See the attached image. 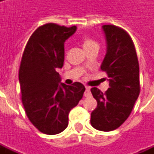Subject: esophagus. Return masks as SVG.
I'll return each mask as SVG.
<instances>
[{"label":"esophagus","mask_w":154,"mask_h":154,"mask_svg":"<svg viewBox=\"0 0 154 154\" xmlns=\"http://www.w3.org/2000/svg\"><path fill=\"white\" fill-rule=\"evenodd\" d=\"M85 97H89L91 95V87L86 86V91H85Z\"/></svg>","instance_id":"34e87169"}]
</instances>
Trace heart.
Returning a JSON list of instances; mask_svg holds the SVG:
<instances>
[{
	"label": "heart",
	"mask_w": 154,
	"mask_h": 154,
	"mask_svg": "<svg viewBox=\"0 0 154 154\" xmlns=\"http://www.w3.org/2000/svg\"><path fill=\"white\" fill-rule=\"evenodd\" d=\"M82 45H83L84 48L91 47V46H92L94 44H97L96 41L93 40L92 38L87 37V36H84L82 39Z\"/></svg>",
	"instance_id": "obj_1"
}]
</instances>
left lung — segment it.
<instances>
[{
	"label": "left lung",
	"instance_id": "1",
	"mask_svg": "<svg viewBox=\"0 0 154 154\" xmlns=\"http://www.w3.org/2000/svg\"><path fill=\"white\" fill-rule=\"evenodd\" d=\"M106 38V54L100 66L109 77L110 88L103 93L91 91L97 106L91 114L92 127L100 131L119 128L129 117L140 91L139 66L132 38L116 25L102 26Z\"/></svg>",
	"mask_w": 154,
	"mask_h": 154
}]
</instances>
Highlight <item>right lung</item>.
Wrapping results in <instances>:
<instances>
[{"instance_id": "right-lung-1", "label": "right lung", "mask_w": 154, "mask_h": 154, "mask_svg": "<svg viewBox=\"0 0 154 154\" xmlns=\"http://www.w3.org/2000/svg\"><path fill=\"white\" fill-rule=\"evenodd\" d=\"M77 30L48 23L39 26L23 53L19 82L26 116L40 132L54 135L68 125V114L82 98L86 88L80 82H61L57 68L64 62V42Z\"/></svg>"}]
</instances>
